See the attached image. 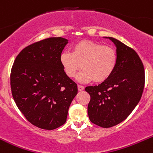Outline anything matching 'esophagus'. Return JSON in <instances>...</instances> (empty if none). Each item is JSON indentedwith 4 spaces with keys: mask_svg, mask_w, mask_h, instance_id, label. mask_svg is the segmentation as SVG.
<instances>
[{
    "mask_svg": "<svg viewBox=\"0 0 153 153\" xmlns=\"http://www.w3.org/2000/svg\"><path fill=\"white\" fill-rule=\"evenodd\" d=\"M78 91H82L84 90V87L81 85H78Z\"/></svg>",
    "mask_w": 153,
    "mask_h": 153,
    "instance_id": "34e87169",
    "label": "esophagus"
}]
</instances>
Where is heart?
<instances>
[{
  "instance_id": "heart-1",
  "label": "heart",
  "mask_w": 153,
  "mask_h": 153,
  "mask_svg": "<svg viewBox=\"0 0 153 153\" xmlns=\"http://www.w3.org/2000/svg\"><path fill=\"white\" fill-rule=\"evenodd\" d=\"M117 60L114 48L90 40L77 42L72 53L66 51L60 56V63L69 78H74L81 68L84 69L78 76L81 82L107 81L116 69Z\"/></svg>"
}]
</instances>
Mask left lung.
<instances>
[{
  "label": "left lung",
  "instance_id": "left-lung-1",
  "mask_svg": "<svg viewBox=\"0 0 153 153\" xmlns=\"http://www.w3.org/2000/svg\"><path fill=\"white\" fill-rule=\"evenodd\" d=\"M117 47V63L114 73L98 86H89L87 112L93 123L110 128L125 120L138 104L145 83L143 65L134 49L113 37Z\"/></svg>",
  "mask_w": 153,
  "mask_h": 153
}]
</instances>
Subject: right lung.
<instances>
[{"label": "right lung", "instance_id": "add662e5", "mask_svg": "<svg viewBox=\"0 0 153 153\" xmlns=\"http://www.w3.org/2000/svg\"><path fill=\"white\" fill-rule=\"evenodd\" d=\"M68 40L51 37L24 48L12 67L10 85L16 105L35 126L53 130L66 123L78 87L65 73L60 56Z\"/></svg>", "mask_w": 153, "mask_h": 153}]
</instances>
